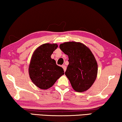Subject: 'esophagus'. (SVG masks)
I'll use <instances>...</instances> for the list:
<instances>
[{
  "mask_svg": "<svg viewBox=\"0 0 122 122\" xmlns=\"http://www.w3.org/2000/svg\"><path fill=\"white\" fill-rule=\"evenodd\" d=\"M62 68H63V70H64V71L65 72V70H66V66H65V65H62Z\"/></svg>",
  "mask_w": 122,
  "mask_h": 122,
  "instance_id": "esophagus-1",
  "label": "esophagus"
}]
</instances>
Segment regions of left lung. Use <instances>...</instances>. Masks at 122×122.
<instances>
[{
  "label": "left lung",
  "mask_w": 122,
  "mask_h": 122,
  "mask_svg": "<svg viewBox=\"0 0 122 122\" xmlns=\"http://www.w3.org/2000/svg\"><path fill=\"white\" fill-rule=\"evenodd\" d=\"M59 48L68 56L69 65L65 74L73 89L82 92L91 87L97 75V63L92 53L81 42H67Z\"/></svg>",
  "instance_id": "8db88e82"
}]
</instances>
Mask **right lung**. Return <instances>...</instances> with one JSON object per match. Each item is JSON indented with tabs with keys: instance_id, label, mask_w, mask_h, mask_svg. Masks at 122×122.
<instances>
[{
	"instance_id": "add662e5",
	"label": "right lung",
	"mask_w": 122,
	"mask_h": 122,
	"mask_svg": "<svg viewBox=\"0 0 122 122\" xmlns=\"http://www.w3.org/2000/svg\"><path fill=\"white\" fill-rule=\"evenodd\" d=\"M58 47L56 43H45L33 52L29 66V74L32 81L42 90L52 87L61 76L63 69L56 64L51 55Z\"/></svg>"
}]
</instances>
